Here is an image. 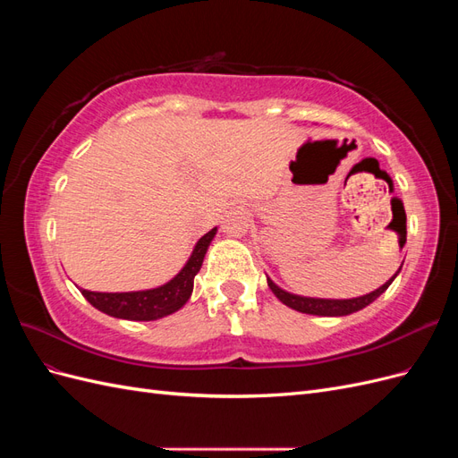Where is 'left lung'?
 Returning <instances> with one entry per match:
<instances>
[{"instance_id":"1","label":"left lung","mask_w":458,"mask_h":458,"mask_svg":"<svg viewBox=\"0 0 458 458\" xmlns=\"http://www.w3.org/2000/svg\"><path fill=\"white\" fill-rule=\"evenodd\" d=\"M403 266V263H401ZM401 267L395 271V275L392 276L390 281L384 283L380 288L372 290V293L359 296V298H348V300H330V298H310V296H300V294H293L286 293L281 286H276L269 276H267V284L271 288V293L279 298L284 306H288L290 310H296L300 313H308V315H318V317H344V315H352L359 310L367 308L369 303H372L380 294H384L387 286L394 283L395 276L399 275Z\"/></svg>"}]
</instances>
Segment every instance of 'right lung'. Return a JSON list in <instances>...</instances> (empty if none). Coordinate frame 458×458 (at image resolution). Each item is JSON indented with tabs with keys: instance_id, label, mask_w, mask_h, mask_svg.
Wrapping results in <instances>:
<instances>
[{
	"instance_id": "add662e5",
	"label": "right lung",
	"mask_w": 458,
	"mask_h": 458,
	"mask_svg": "<svg viewBox=\"0 0 458 458\" xmlns=\"http://www.w3.org/2000/svg\"><path fill=\"white\" fill-rule=\"evenodd\" d=\"M217 227L208 231L192 248L189 259L174 279L155 288L133 290V293H93V290L80 288V293L91 303L110 317L126 318V321H157L182 310L192 294L195 275L200 271L204 256L210 248Z\"/></svg>"
}]
</instances>
